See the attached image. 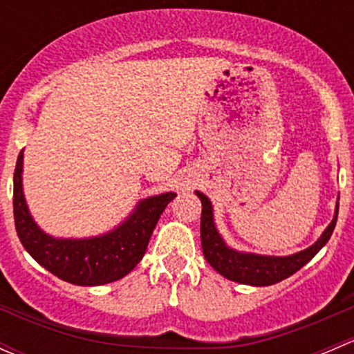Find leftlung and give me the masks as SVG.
<instances>
[{
	"mask_svg": "<svg viewBox=\"0 0 354 354\" xmlns=\"http://www.w3.org/2000/svg\"><path fill=\"white\" fill-rule=\"evenodd\" d=\"M202 202V217H200V238H202L203 257L207 262L212 266L214 270L224 276L226 279L234 281L248 286H270L279 281L292 276L296 270L301 269L305 263H308L317 253L326 246L330 240V234L335 227L339 212V198L335 203V212L330 224L326 227L319 240L306 250L286 257L274 255H259V253L240 252L236 248H231L224 241L221 233L217 231L214 223V207L212 202L202 194L195 192Z\"/></svg>",
	"mask_w": 354,
	"mask_h": 354,
	"instance_id": "1",
	"label": "left lung"
}]
</instances>
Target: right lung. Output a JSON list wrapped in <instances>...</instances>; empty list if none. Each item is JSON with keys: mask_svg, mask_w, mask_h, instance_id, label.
<instances>
[{"mask_svg": "<svg viewBox=\"0 0 354 354\" xmlns=\"http://www.w3.org/2000/svg\"><path fill=\"white\" fill-rule=\"evenodd\" d=\"M24 151L13 174V216L24 248L46 270L77 286L114 283L135 269L145 255L160 214L176 194L147 197L114 230L91 238H55L42 231L28 210L22 185Z\"/></svg>", "mask_w": 354, "mask_h": 354, "instance_id": "right-lung-1", "label": "right lung"}]
</instances>
